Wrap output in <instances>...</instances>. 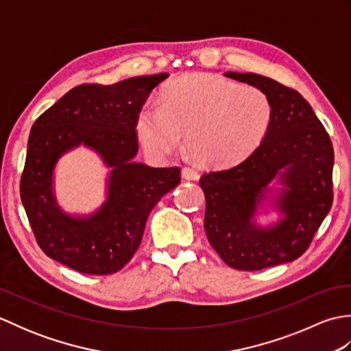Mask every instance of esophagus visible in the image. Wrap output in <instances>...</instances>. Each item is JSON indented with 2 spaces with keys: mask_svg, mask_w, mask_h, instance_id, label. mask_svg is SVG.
I'll return each mask as SVG.
<instances>
[{
  "mask_svg": "<svg viewBox=\"0 0 351 351\" xmlns=\"http://www.w3.org/2000/svg\"><path fill=\"white\" fill-rule=\"evenodd\" d=\"M181 175H182V180H185V181H197L199 176H200L197 173V170L191 169V167H184Z\"/></svg>",
  "mask_w": 351,
  "mask_h": 351,
  "instance_id": "34e87169",
  "label": "esophagus"
}]
</instances>
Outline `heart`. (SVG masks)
<instances>
[{"instance_id":"obj_1","label":"heart","mask_w":351,"mask_h":351,"mask_svg":"<svg viewBox=\"0 0 351 351\" xmlns=\"http://www.w3.org/2000/svg\"><path fill=\"white\" fill-rule=\"evenodd\" d=\"M273 104L255 86H241L206 73L171 80L160 106H145L136 117V132L147 152L169 156L181 146L182 132L190 155L211 167L243 161L263 143L273 121Z\"/></svg>"}]
</instances>
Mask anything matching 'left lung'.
I'll return each instance as SVG.
<instances>
[{
	"label": "left lung",
	"mask_w": 351,
	"mask_h": 351,
	"mask_svg": "<svg viewBox=\"0 0 351 351\" xmlns=\"http://www.w3.org/2000/svg\"><path fill=\"white\" fill-rule=\"evenodd\" d=\"M225 77L264 90L274 111L270 130L256 151L237 166L200 178L208 241L237 270L291 263L309 247L330 211V137L299 92L252 72H225ZM274 180L279 188L271 187ZM267 199L281 219L261 227L256 217Z\"/></svg>",
	"instance_id": "obj_1"
}]
</instances>
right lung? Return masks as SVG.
Returning <instances> with one entry per match:
<instances>
[{
    "label": "right lung",
    "instance_id": "add662e5",
    "mask_svg": "<svg viewBox=\"0 0 351 351\" xmlns=\"http://www.w3.org/2000/svg\"><path fill=\"white\" fill-rule=\"evenodd\" d=\"M167 77L81 84L37 117L29 131L21 199L36 241L51 259L84 274H111L137 252L152 208L181 181L180 167L134 161L136 117ZM80 145L92 148L110 169L106 200L90 215L63 212L53 190L58 160Z\"/></svg>",
    "mask_w": 351,
    "mask_h": 351
}]
</instances>
